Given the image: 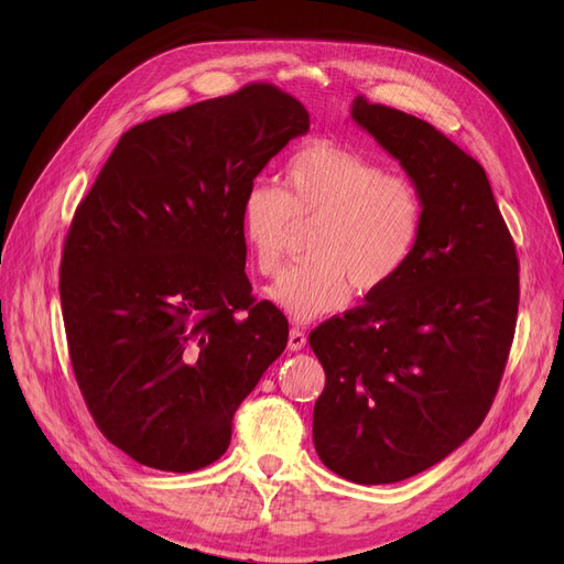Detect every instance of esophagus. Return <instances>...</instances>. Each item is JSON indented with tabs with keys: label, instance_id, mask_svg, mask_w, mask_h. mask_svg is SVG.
<instances>
[{
	"label": "esophagus",
	"instance_id": "obj_1",
	"mask_svg": "<svg viewBox=\"0 0 564 564\" xmlns=\"http://www.w3.org/2000/svg\"><path fill=\"white\" fill-rule=\"evenodd\" d=\"M304 345H306V334L300 332V329H290L288 349H290V351H300V349H304Z\"/></svg>",
	"mask_w": 564,
	"mask_h": 564
}]
</instances>
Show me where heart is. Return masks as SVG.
Instances as JSON below:
<instances>
[{"label":"heart","mask_w":564,"mask_h":564,"mask_svg":"<svg viewBox=\"0 0 564 564\" xmlns=\"http://www.w3.org/2000/svg\"><path fill=\"white\" fill-rule=\"evenodd\" d=\"M425 205L411 177L387 173L334 141L294 151L281 189L256 183L240 205V230L256 270L272 276L288 251L292 224H308V260L290 264L270 300L292 319L340 311L354 290L372 297L391 285L419 245Z\"/></svg>","instance_id":"1"}]
</instances>
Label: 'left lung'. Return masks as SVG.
I'll return each instance as SVG.
<instances>
[{"instance_id": "obj_1", "label": "left lung", "mask_w": 564, "mask_h": 564, "mask_svg": "<svg viewBox=\"0 0 564 564\" xmlns=\"http://www.w3.org/2000/svg\"><path fill=\"white\" fill-rule=\"evenodd\" d=\"M351 118L402 164L425 215L402 274L308 336L327 375L313 441L340 478L391 485L482 425L514 338L519 258L485 169L457 143L364 96Z\"/></svg>"}]
</instances>
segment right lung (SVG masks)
<instances>
[{"instance_id": "right-lung-1", "label": "right lung", "mask_w": 564, "mask_h": 564, "mask_svg": "<svg viewBox=\"0 0 564 564\" xmlns=\"http://www.w3.org/2000/svg\"><path fill=\"white\" fill-rule=\"evenodd\" d=\"M306 107L253 82L128 130L77 205L58 294L70 364L98 430L134 462H217L232 413L288 345L256 302L240 205Z\"/></svg>"}]
</instances>
